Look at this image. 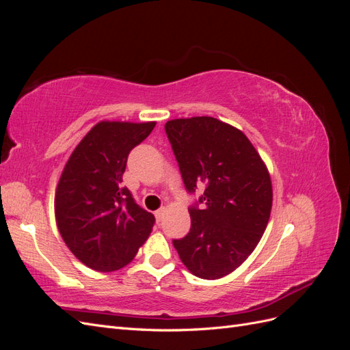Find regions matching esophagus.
Segmentation results:
<instances>
[{"mask_svg":"<svg viewBox=\"0 0 350 350\" xmlns=\"http://www.w3.org/2000/svg\"><path fill=\"white\" fill-rule=\"evenodd\" d=\"M163 215H165V208H159L154 211V217H156V221L159 224V221H162L163 219Z\"/></svg>","mask_w":350,"mask_h":350,"instance_id":"34e87169","label":"esophagus"}]
</instances>
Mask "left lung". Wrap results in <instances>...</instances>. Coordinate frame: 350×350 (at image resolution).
<instances>
[{
	"mask_svg": "<svg viewBox=\"0 0 350 350\" xmlns=\"http://www.w3.org/2000/svg\"><path fill=\"white\" fill-rule=\"evenodd\" d=\"M188 193L206 185L189 207L191 229L174 247L184 266L201 279H220L256 250L267 228L273 188L269 169L248 137L213 116L165 124Z\"/></svg>",
	"mask_w": 350,
	"mask_h": 350,
	"instance_id": "1",
	"label": "left lung"
}]
</instances>
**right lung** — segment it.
<instances>
[{"mask_svg":"<svg viewBox=\"0 0 350 350\" xmlns=\"http://www.w3.org/2000/svg\"><path fill=\"white\" fill-rule=\"evenodd\" d=\"M156 122L100 121L72 150L55 191V220L70 251L96 271L125 267L154 216L121 185L126 159Z\"/></svg>","mask_w":350,"mask_h":350,"instance_id":"1","label":"right lung"}]
</instances>
